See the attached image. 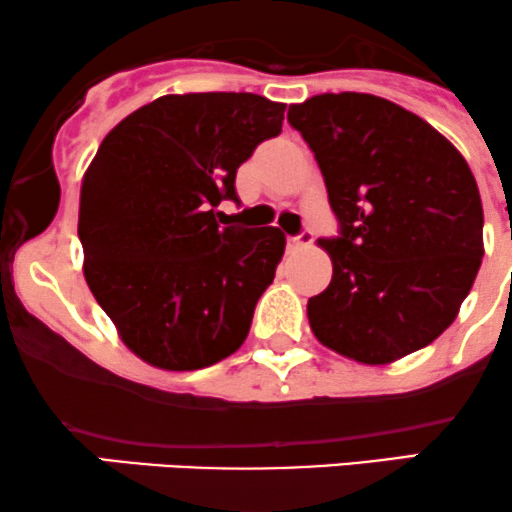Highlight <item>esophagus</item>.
<instances>
[{
  "instance_id": "34e87169",
  "label": "esophagus",
  "mask_w": 512,
  "mask_h": 512,
  "mask_svg": "<svg viewBox=\"0 0 512 512\" xmlns=\"http://www.w3.org/2000/svg\"><path fill=\"white\" fill-rule=\"evenodd\" d=\"M314 241L312 232H302L300 237H287V249H304V246H309Z\"/></svg>"
}]
</instances>
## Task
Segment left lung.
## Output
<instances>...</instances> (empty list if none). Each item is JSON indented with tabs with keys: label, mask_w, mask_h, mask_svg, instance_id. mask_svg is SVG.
Listing matches in <instances>:
<instances>
[{
	"label": "left lung",
	"mask_w": 512,
	"mask_h": 512,
	"mask_svg": "<svg viewBox=\"0 0 512 512\" xmlns=\"http://www.w3.org/2000/svg\"><path fill=\"white\" fill-rule=\"evenodd\" d=\"M287 120L312 147L341 237L319 239L331 283L307 302L314 336L363 365L396 363L455 321L484 256V208L459 149L372 94H319Z\"/></svg>",
	"instance_id": "8db88e82"
}]
</instances>
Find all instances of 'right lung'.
<instances>
[{
  "mask_svg": "<svg viewBox=\"0 0 512 512\" xmlns=\"http://www.w3.org/2000/svg\"><path fill=\"white\" fill-rule=\"evenodd\" d=\"M283 118L258 94H166L120 120L84 171L86 285L147 365L200 370L249 336L285 234L222 227L215 208L237 200V169Z\"/></svg>",
  "mask_w": 512,
  "mask_h": 512,
  "instance_id": "obj_1",
  "label": "right lung"
}]
</instances>
